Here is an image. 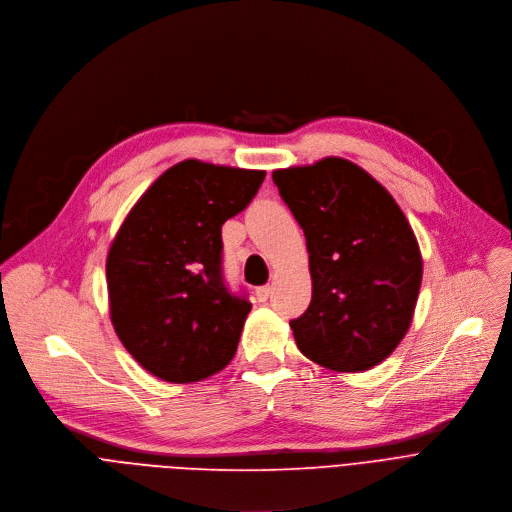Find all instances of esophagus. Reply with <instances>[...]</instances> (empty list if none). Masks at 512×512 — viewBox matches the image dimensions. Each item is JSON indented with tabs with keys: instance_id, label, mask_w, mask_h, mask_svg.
Returning a JSON list of instances; mask_svg holds the SVG:
<instances>
[{
	"instance_id": "1",
	"label": "esophagus",
	"mask_w": 512,
	"mask_h": 512,
	"mask_svg": "<svg viewBox=\"0 0 512 512\" xmlns=\"http://www.w3.org/2000/svg\"><path fill=\"white\" fill-rule=\"evenodd\" d=\"M270 294H272V286H258L256 288V298H258V302H266L268 298H270Z\"/></svg>"
}]
</instances>
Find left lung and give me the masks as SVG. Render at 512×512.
<instances>
[{
  "mask_svg": "<svg viewBox=\"0 0 512 512\" xmlns=\"http://www.w3.org/2000/svg\"><path fill=\"white\" fill-rule=\"evenodd\" d=\"M272 179L309 250L313 298L290 321L300 353L339 373L379 365L410 329L420 294L410 222L379 181L341 157L276 169Z\"/></svg>",
  "mask_w": 512,
  "mask_h": 512,
  "instance_id": "8db88e82",
  "label": "left lung"
}]
</instances>
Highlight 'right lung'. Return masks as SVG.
Returning a JSON list of instances; mask_svg holds the SVG:
<instances>
[{
    "mask_svg": "<svg viewBox=\"0 0 512 512\" xmlns=\"http://www.w3.org/2000/svg\"><path fill=\"white\" fill-rule=\"evenodd\" d=\"M266 171L185 159L139 197L107 256L117 337L151 375L201 381L236 355L252 309L222 274V226L258 193Z\"/></svg>",
    "mask_w": 512,
    "mask_h": 512,
    "instance_id": "add662e5",
    "label": "right lung"
}]
</instances>
